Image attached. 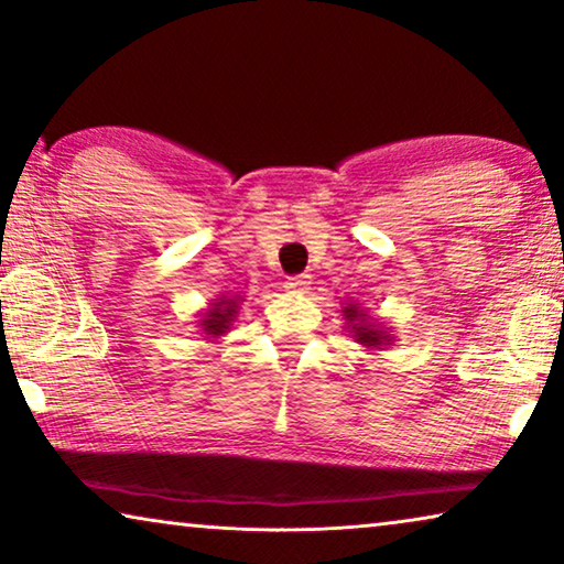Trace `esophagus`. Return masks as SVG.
Instances as JSON below:
<instances>
[{"label":"esophagus","instance_id":"esophagus-1","mask_svg":"<svg viewBox=\"0 0 564 564\" xmlns=\"http://www.w3.org/2000/svg\"><path fill=\"white\" fill-rule=\"evenodd\" d=\"M311 285V275H306V273H301V275H291L289 281H285V289H289L291 293H301V291H306Z\"/></svg>","mask_w":564,"mask_h":564}]
</instances>
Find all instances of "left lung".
<instances>
[{
    "mask_svg": "<svg viewBox=\"0 0 564 564\" xmlns=\"http://www.w3.org/2000/svg\"><path fill=\"white\" fill-rule=\"evenodd\" d=\"M341 316L344 322H347L349 334L355 336V341L362 344L367 349H384L394 341V336L390 334L388 326L369 316L359 304H344Z\"/></svg>",
    "mask_w": 564,
    "mask_h": 564,
    "instance_id": "1",
    "label": "left lung"
}]
</instances>
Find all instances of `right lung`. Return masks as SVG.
<instances>
[{
    "instance_id": "obj_1",
    "label": "right lung",
    "mask_w": 564,
    "mask_h": 564,
    "mask_svg": "<svg viewBox=\"0 0 564 564\" xmlns=\"http://www.w3.org/2000/svg\"><path fill=\"white\" fill-rule=\"evenodd\" d=\"M240 304L242 296H220L215 299L205 311L199 314V332L207 336V339H220V336L228 334L232 329L235 316L240 314Z\"/></svg>"
}]
</instances>
